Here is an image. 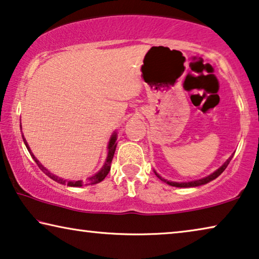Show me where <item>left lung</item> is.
<instances>
[{
    "instance_id": "8db88e82",
    "label": "left lung",
    "mask_w": 259,
    "mask_h": 259,
    "mask_svg": "<svg viewBox=\"0 0 259 259\" xmlns=\"http://www.w3.org/2000/svg\"><path fill=\"white\" fill-rule=\"evenodd\" d=\"M233 156L234 154H231V156L229 157V159L226 161L225 164L222 165L221 167H219L218 169H216L215 172H213L211 173V175H209L208 177H206V178H202V179H199V180H194V181H188V183H175V181H168V180H166V179H164V178H161V177L158 175V173L154 171V175H156L158 178H159L161 181H164V183H166V184H168L169 186H175V187H196V186H201V185H204V184H207V183H209V181H211V180H214V179H216L218 178V177L221 175V173L225 171L226 169V167L228 166V164L230 163V160H231V158H233Z\"/></svg>"
}]
</instances>
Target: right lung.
I'll return each mask as SVG.
<instances>
[{
    "mask_svg": "<svg viewBox=\"0 0 259 259\" xmlns=\"http://www.w3.org/2000/svg\"><path fill=\"white\" fill-rule=\"evenodd\" d=\"M21 126H22V125H21ZM21 130H22V128H21ZM116 140H117L116 134L114 133L113 135H111L109 143H108V156H107L106 163H105V165H103V166H102V168L100 169V171H99L98 173H96V175L91 177V178H88L86 181H83V180H76V181H75V180H64L63 178H59V177H57V176H55V175H52V173H50V172L48 171V169H46V168L43 166V165H41V164L39 163V161L37 160V158L33 156L32 152H31L30 148H29L28 143H26L24 136H23V141H24V144H25V146H26V149L29 150L31 157L33 158V160L36 161L37 165H38V166H39V168L41 169V171H43L46 176L50 177V178L53 179L55 181H57V183L63 184V185L67 184V186H72V187H81V186H83V185H94V184L100 183V181H102L103 179L106 178L107 175H108V173H109V171H110L111 160H113L115 150H116V145H117Z\"/></svg>",
    "mask_w": 259,
    "mask_h": 259,
    "instance_id": "obj_1",
    "label": "right lung"
}]
</instances>
